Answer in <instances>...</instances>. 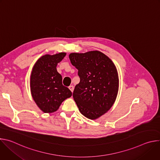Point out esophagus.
Returning a JSON list of instances; mask_svg holds the SVG:
<instances>
[{
  "mask_svg": "<svg viewBox=\"0 0 160 160\" xmlns=\"http://www.w3.org/2000/svg\"><path fill=\"white\" fill-rule=\"evenodd\" d=\"M69 88H70V90L72 91V92H73V90H74V87H73V85H70V86L69 87Z\"/></svg>",
  "mask_w": 160,
  "mask_h": 160,
  "instance_id": "esophagus-1",
  "label": "esophagus"
}]
</instances>
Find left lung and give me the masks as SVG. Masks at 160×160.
Segmentation results:
<instances>
[{
  "label": "left lung",
  "instance_id": "left-lung-1",
  "mask_svg": "<svg viewBox=\"0 0 160 160\" xmlns=\"http://www.w3.org/2000/svg\"><path fill=\"white\" fill-rule=\"evenodd\" d=\"M69 58L80 78L74 89L73 99L83 116L96 120L107 112L116 101L119 88L117 68L99 51L73 52Z\"/></svg>",
  "mask_w": 160,
  "mask_h": 160
}]
</instances>
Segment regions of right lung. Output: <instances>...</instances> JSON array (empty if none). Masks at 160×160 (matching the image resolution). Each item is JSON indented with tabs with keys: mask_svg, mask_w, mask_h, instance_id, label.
<instances>
[{
	"mask_svg": "<svg viewBox=\"0 0 160 160\" xmlns=\"http://www.w3.org/2000/svg\"><path fill=\"white\" fill-rule=\"evenodd\" d=\"M66 55V52L45 54L32 68L30 82L32 96L43 112L56 111L65 99L72 96L71 90L62 85V76L56 69L58 63Z\"/></svg>",
	"mask_w": 160,
	"mask_h": 160,
	"instance_id": "add662e5",
	"label": "right lung"
}]
</instances>
